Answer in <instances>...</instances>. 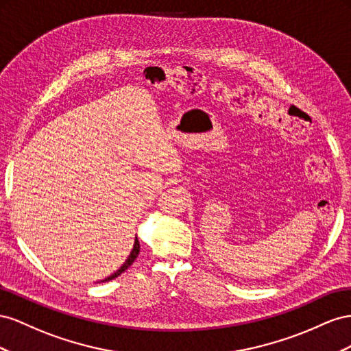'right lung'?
Returning <instances> with one entry per match:
<instances>
[{"label":"right lung","mask_w":351,"mask_h":351,"mask_svg":"<svg viewBox=\"0 0 351 351\" xmlns=\"http://www.w3.org/2000/svg\"><path fill=\"white\" fill-rule=\"evenodd\" d=\"M138 253H139V241H138V238H135V243H134V248H132V252H131V254L128 256V258L125 260V263L120 266L114 274H112L110 276H107L106 279H103L101 282H107V281H112V279H114V278H117L120 274H123L125 270L131 266L134 262H135V258L138 257Z\"/></svg>","instance_id":"1"}]
</instances>
